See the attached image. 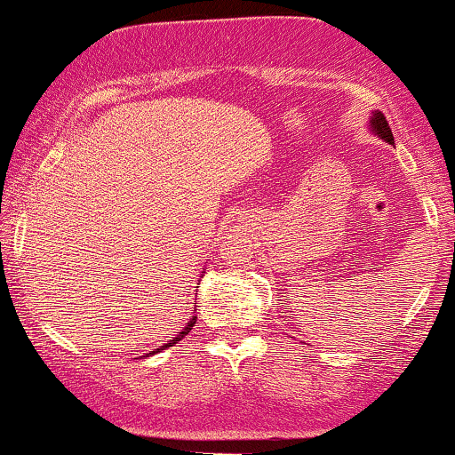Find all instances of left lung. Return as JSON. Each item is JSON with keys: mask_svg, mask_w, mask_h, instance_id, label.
Listing matches in <instances>:
<instances>
[{"mask_svg": "<svg viewBox=\"0 0 455 455\" xmlns=\"http://www.w3.org/2000/svg\"><path fill=\"white\" fill-rule=\"evenodd\" d=\"M369 131H371L375 137L382 139V141L395 145V137H392V131L382 111H371V117H369Z\"/></svg>", "mask_w": 455, "mask_h": 455, "instance_id": "obj_1", "label": "left lung"}]
</instances>
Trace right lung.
I'll return each mask as SVG.
<instances>
[{
	"mask_svg": "<svg viewBox=\"0 0 455 455\" xmlns=\"http://www.w3.org/2000/svg\"><path fill=\"white\" fill-rule=\"evenodd\" d=\"M194 324H196V316H189V321H188V324H185V327H183L181 331H179V335H177V338H172L171 341H168V344H164V346H160V347H158V350H154V352L166 350V347H168V346H172V344H177V341H181V339L185 338V335H188V333H189V331H192V327H194ZM154 352H149V355H154Z\"/></svg>",
	"mask_w": 455,
	"mask_h": 455,
	"instance_id": "1",
	"label": "right lung"
}]
</instances>
